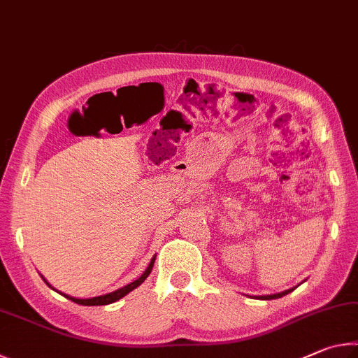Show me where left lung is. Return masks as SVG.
Wrapping results in <instances>:
<instances>
[{
	"label": "left lung",
	"instance_id": "obj_1",
	"mask_svg": "<svg viewBox=\"0 0 358 358\" xmlns=\"http://www.w3.org/2000/svg\"><path fill=\"white\" fill-rule=\"evenodd\" d=\"M294 289H295V287H294ZM294 289H287V290H284V292L273 294V295H259V296H254V299H257V300H275V299H281V296L287 295L289 292H292Z\"/></svg>",
	"mask_w": 358,
	"mask_h": 358
}]
</instances>
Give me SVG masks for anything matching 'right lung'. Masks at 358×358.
I'll return each instance as SVG.
<instances>
[{
	"mask_svg": "<svg viewBox=\"0 0 358 358\" xmlns=\"http://www.w3.org/2000/svg\"><path fill=\"white\" fill-rule=\"evenodd\" d=\"M155 259H156V256L151 259V262H150V265L147 266V270L143 271V275L141 276V278H137L136 281H132L131 284H128V286H124V287H121V289H118V290H113V292H110V294H106V295H99V296H93V299H76V296H71V295H66V294H63V292H59L62 294L63 296H66V299H69V300H72L74 303H78V305H83V306H101V305H108V303H113V301H118L120 299H123L124 295H128L131 290H134L136 287H138L141 286V284L147 280L148 278V275L151 273V270H153V265H155ZM45 281V280H44ZM47 282V281H45ZM47 286L48 287H52L50 284L47 282ZM53 289V287H52ZM57 290V289H55Z\"/></svg>",
	"mask_w": 358,
	"mask_h": 358,
	"instance_id": "right-lung-1",
	"label": "right lung"
}]
</instances>
